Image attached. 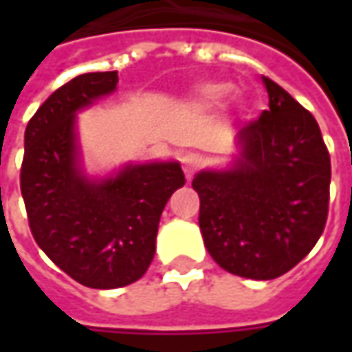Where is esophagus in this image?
Wrapping results in <instances>:
<instances>
[{
    "label": "esophagus",
    "mask_w": 352,
    "mask_h": 352,
    "mask_svg": "<svg viewBox=\"0 0 352 352\" xmlns=\"http://www.w3.org/2000/svg\"><path fill=\"white\" fill-rule=\"evenodd\" d=\"M197 164H199V156L194 155V153H186L182 156V170L186 174V178H192V174L196 172Z\"/></svg>",
    "instance_id": "obj_1"
}]
</instances>
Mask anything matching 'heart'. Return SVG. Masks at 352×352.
Returning <instances> with one entry per match:
<instances>
[{
  "mask_svg": "<svg viewBox=\"0 0 352 352\" xmlns=\"http://www.w3.org/2000/svg\"><path fill=\"white\" fill-rule=\"evenodd\" d=\"M227 94H229L227 84H210L199 91V102L204 105H217L223 102Z\"/></svg>",
  "mask_w": 352,
  "mask_h": 352,
  "instance_id": "heart-1",
  "label": "heart"
}]
</instances>
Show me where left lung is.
Wrapping results in <instances>:
<instances>
[{
  "instance_id": "1",
  "label": "left lung",
  "mask_w": 352,
  "mask_h": 352,
  "mask_svg": "<svg viewBox=\"0 0 352 352\" xmlns=\"http://www.w3.org/2000/svg\"><path fill=\"white\" fill-rule=\"evenodd\" d=\"M268 109L239 131L231 170L194 178L199 229L223 270L272 280L316 247L329 211L331 160L316 117L263 78Z\"/></svg>"
}]
</instances>
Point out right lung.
Segmentation results:
<instances>
[{"mask_svg": "<svg viewBox=\"0 0 352 352\" xmlns=\"http://www.w3.org/2000/svg\"><path fill=\"white\" fill-rule=\"evenodd\" d=\"M117 72L76 76L25 129L21 194L34 241L76 282L111 290L153 263L170 196L186 184L178 162L129 164L100 182L78 166L76 111L117 88Z\"/></svg>", "mask_w": 352, "mask_h": 352, "instance_id": "obj_1", "label": "right lung"}]
</instances>
